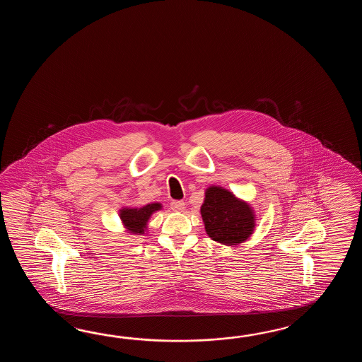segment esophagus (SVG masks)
I'll list each match as a JSON object with an SVG mask.
<instances>
[{"label": "esophagus", "instance_id": "1", "mask_svg": "<svg viewBox=\"0 0 362 362\" xmlns=\"http://www.w3.org/2000/svg\"><path fill=\"white\" fill-rule=\"evenodd\" d=\"M170 208H172L173 211L181 212V211H184L185 209V203L182 200H173V202L170 203Z\"/></svg>", "mask_w": 362, "mask_h": 362}]
</instances>
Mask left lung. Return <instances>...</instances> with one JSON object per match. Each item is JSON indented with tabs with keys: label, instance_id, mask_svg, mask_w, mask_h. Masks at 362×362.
Listing matches in <instances>:
<instances>
[{
	"label": "left lung",
	"instance_id": "1",
	"mask_svg": "<svg viewBox=\"0 0 362 362\" xmlns=\"http://www.w3.org/2000/svg\"><path fill=\"white\" fill-rule=\"evenodd\" d=\"M200 214L208 237L226 246L245 242L255 229L254 209L221 186L208 187Z\"/></svg>",
	"mask_w": 362,
	"mask_h": 362
}]
</instances>
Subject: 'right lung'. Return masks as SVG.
<instances>
[{"instance_id": "right-lung-1", "label": "right lung", "mask_w": 362, "mask_h": 362, "mask_svg": "<svg viewBox=\"0 0 362 362\" xmlns=\"http://www.w3.org/2000/svg\"><path fill=\"white\" fill-rule=\"evenodd\" d=\"M159 209H162L160 203H150V204H146L141 208H122L119 211L120 212L119 216H120L122 223L127 230L132 234L142 235L146 230L148 218Z\"/></svg>"}]
</instances>
